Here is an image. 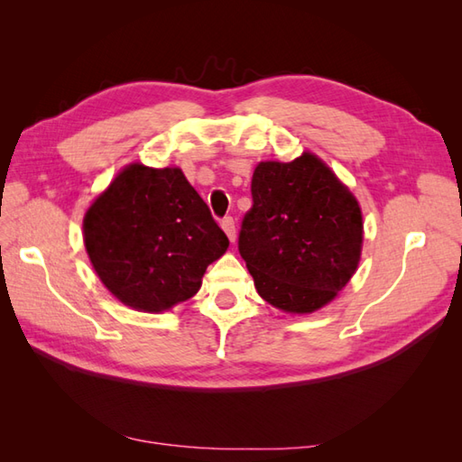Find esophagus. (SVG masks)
Here are the masks:
<instances>
[{
    "label": "esophagus",
    "instance_id": "esophagus-1",
    "mask_svg": "<svg viewBox=\"0 0 462 462\" xmlns=\"http://www.w3.org/2000/svg\"><path fill=\"white\" fill-rule=\"evenodd\" d=\"M220 226H222V230L226 232V236L230 238V242L236 240V222H234L232 216H226V218H222Z\"/></svg>",
    "mask_w": 462,
    "mask_h": 462
}]
</instances>
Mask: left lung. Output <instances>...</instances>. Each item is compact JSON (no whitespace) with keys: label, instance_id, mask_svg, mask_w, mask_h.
I'll list each match as a JSON object with an SVG mask.
<instances>
[{"label":"left lung","instance_id":"obj_1","mask_svg":"<svg viewBox=\"0 0 462 462\" xmlns=\"http://www.w3.org/2000/svg\"><path fill=\"white\" fill-rule=\"evenodd\" d=\"M361 242L357 200L316 154L256 166L238 250L273 308L311 313L326 306L356 273Z\"/></svg>","mask_w":462,"mask_h":462}]
</instances>
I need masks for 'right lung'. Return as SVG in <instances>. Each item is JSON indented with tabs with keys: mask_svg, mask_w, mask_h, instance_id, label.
I'll return each mask as SVG.
<instances>
[{
	"mask_svg": "<svg viewBox=\"0 0 462 462\" xmlns=\"http://www.w3.org/2000/svg\"><path fill=\"white\" fill-rule=\"evenodd\" d=\"M85 248L97 276L126 306L164 311L200 290L228 248L180 169L131 164L85 214Z\"/></svg>",
	"mask_w": 462,
	"mask_h": 462,
	"instance_id": "1",
	"label": "right lung"
}]
</instances>
